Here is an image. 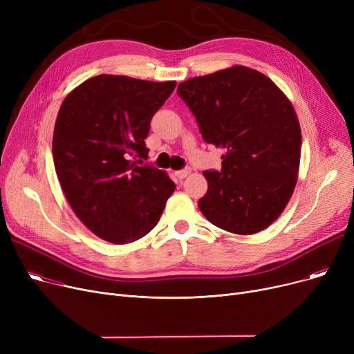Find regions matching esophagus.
Here are the masks:
<instances>
[{"mask_svg": "<svg viewBox=\"0 0 354 354\" xmlns=\"http://www.w3.org/2000/svg\"><path fill=\"white\" fill-rule=\"evenodd\" d=\"M189 174H191V169H189V167H187V169L176 171V172H175V176H176L178 179H183V178H187Z\"/></svg>", "mask_w": 354, "mask_h": 354, "instance_id": "34e87169", "label": "esophagus"}]
</instances>
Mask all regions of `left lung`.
Masks as SVG:
<instances>
[{
  "mask_svg": "<svg viewBox=\"0 0 354 354\" xmlns=\"http://www.w3.org/2000/svg\"><path fill=\"white\" fill-rule=\"evenodd\" d=\"M207 143L224 147L221 171H205L198 205L218 228L251 235L281 215L297 183L301 129L284 93L266 74L234 66L178 86Z\"/></svg>",
  "mask_w": 354,
  "mask_h": 354,
  "instance_id": "8db88e82",
  "label": "left lung"
}]
</instances>
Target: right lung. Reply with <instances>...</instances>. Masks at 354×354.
<instances>
[{
	"instance_id": "1",
	"label": "right lung",
	"mask_w": 354,
	"mask_h": 354,
	"mask_svg": "<svg viewBox=\"0 0 354 354\" xmlns=\"http://www.w3.org/2000/svg\"><path fill=\"white\" fill-rule=\"evenodd\" d=\"M176 82L100 74L64 99L53 136L55 172L71 209L99 238L129 244L151 232L176 185L147 159L151 120Z\"/></svg>"
}]
</instances>
